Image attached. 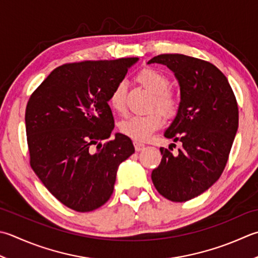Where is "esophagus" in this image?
I'll return each instance as SVG.
<instances>
[{"label":"esophagus","mask_w":258,"mask_h":258,"mask_svg":"<svg viewBox=\"0 0 258 258\" xmlns=\"http://www.w3.org/2000/svg\"><path fill=\"white\" fill-rule=\"evenodd\" d=\"M134 148H135L136 151H141V150H143L145 148V145L143 143L138 142V141H135V142H134Z\"/></svg>","instance_id":"obj_1"}]
</instances>
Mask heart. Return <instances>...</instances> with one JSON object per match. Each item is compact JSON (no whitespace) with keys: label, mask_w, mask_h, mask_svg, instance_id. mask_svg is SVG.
Wrapping results in <instances>:
<instances>
[{"label":"heart","mask_w":258,"mask_h":258,"mask_svg":"<svg viewBox=\"0 0 258 258\" xmlns=\"http://www.w3.org/2000/svg\"><path fill=\"white\" fill-rule=\"evenodd\" d=\"M136 80L153 94L151 108L160 110L166 117H172L176 114L179 99L173 90L169 88L168 76L155 68H144L136 76ZM125 95L126 85L120 82L115 86L108 98V104L114 112L118 114L125 112ZM159 112L152 110L146 115L130 116L119 123V132L135 141L148 140L162 124V115Z\"/></svg>","instance_id":"b5f03b06"}]
</instances>
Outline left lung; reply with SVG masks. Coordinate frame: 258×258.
<instances>
[{
  "label": "left lung",
  "instance_id": "obj_1",
  "mask_svg": "<svg viewBox=\"0 0 258 258\" xmlns=\"http://www.w3.org/2000/svg\"><path fill=\"white\" fill-rule=\"evenodd\" d=\"M165 64L180 85L178 113L166 139L181 142L178 153L161 148L162 160L152 171L161 196L184 203L208 190L220 178L238 128V105L226 76L205 60L164 53L148 63Z\"/></svg>",
  "mask_w": 258,
  "mask_h": 258
}]
</instances>
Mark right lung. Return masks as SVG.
Listing matches in <instances>:
<instances>
[{
	"mask_svg": "<svg viewBox=\"0 0 258 258\" xmlns=\"http://www.w3.org/2000/svg\"><path fill=\"white\" fill-rule=\"evenodd\" d=\"M139 58L66 63L30 96L25 130L30 165L68 208L88 213L107 203L118 165L134 153L116 133L108 105L112 90Z\"/></svg>",
	"mask_w": 258,
	"mask_h": 258,
	"instance_id": "add662e5",
	"label": "right lung"
}]
</instances>
